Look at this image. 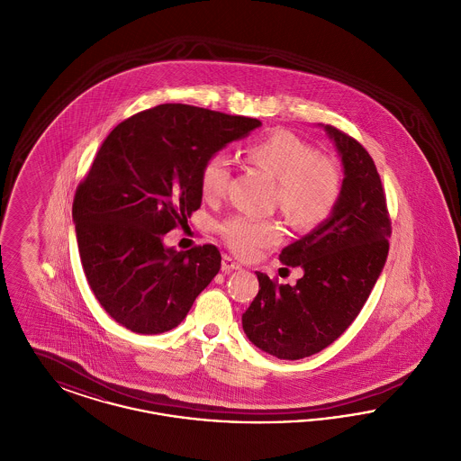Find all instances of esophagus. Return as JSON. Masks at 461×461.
I'll return each mask as SVG.
<instances>
[{
  "label": "esophagus",
  "instance_id": "obj_1",
  "mask_svg": "<svg viewBox=\"0 0 461 461\" xmlns=\"http://www.w3.org/2000/svg\"><path fill=\"white\" fill-rule=\"evenodd\" d=\"M240 269V263H237L231 256H222V271H233Z\"/></svg>",
  "mask_w": 461,
  "mask_h": 461
}]
</instances>
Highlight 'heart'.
Instances as JSON below:
<instances>
[{
	"instance_id": "1",
	"label": "heart",
	"mask_w": 461,
	"mask_h": 461,
	"mask_svg": "<svg viewBox=\"0 0 461 461\" xmlns=\"http://www.w3.org/2000/svg\"><path fill=\"white\" fill-rule=\"evenodd\" d=\"M247 158L278 181L276 203L297 228H312L333 212L342 194V175L333 158L290 131H275L254 141ZM231 181V160L222 152L211 155L200 171V190L207 200L224 197ZM221 235L240 256L252 258L282 240L276 220L249 214L231 216L221 224Z\"/></svg>"
}]
</instances>
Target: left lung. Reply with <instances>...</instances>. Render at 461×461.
Returning <instances> with one entry per match:
<instances>
[{
  "label": "left lung",
  "mask_w": 461,
  "mask_h": 461,
  "mask_svg": "<svg viewBox=\"0 0 461 461\" xmlns=\"http://www.w3.org/2000/svg\"><path fill=\"white\" fill-rule=\"evenodd\" d=\"M325 130L344 164L340 198L327 222L280 254L284 266L304 269L297 285L256 271L259 292L241 314L249 340L280 359L323 351L349 329L389 254L393 222L372 157L349 134Z\"/></svg>",
  "instance_id": "left-lung-1"
}]
</instances>
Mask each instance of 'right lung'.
<instances>
[{
	"label": "right lung",
	"mask_w": 461,
	"mask_h": 461,
	"mask_svg": "<svg viewBox=\"0 0 461 461\" xmlns=\"http://www.w3.org/2000/svg\"><path fill=\"white\" fill-rule=\"evenodd\" d=\"M261 126L259 119L183 104L117 124L77 185L72 218L95 297L136 333L177 327L220 273L216 245L177 252L162 239L202 203L203 162Z\"/></svg>",
	"instance_id": "obj_1"
}]
</instances>
